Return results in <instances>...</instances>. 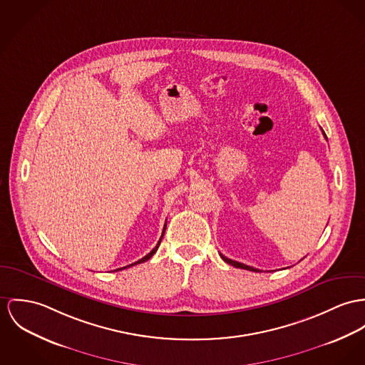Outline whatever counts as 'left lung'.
Wrapping results in <instances>:
<instances>
[{
  "mask_svg": "<svg viewBox=\"0 0 365 365\" xmlns=\"http://www.w3.org/2000/svg\"><path fill=\"white\" fill-rule=\"evenodd\" d=\"M322 133H324V130H322ZM324 138L327 139V135L324 133ZM221 257H222V259H224L225 262H227V264H230V265H233V267H236V268H242V269H249V271H252V272H261L259 269H257V268H252V267H249V265H245V264H242V262H237V261H233V259H230V258H226L225 255L222 254H220Z\"/></svg>",
  "mask_w": 365,
  "mask_h": 365,
  "instance_id": "left-lung-1",
  "label": "left lung"
}]
</instances>
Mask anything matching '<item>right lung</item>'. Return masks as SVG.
<instances>
[{
  "mask_svg": "<svg viewBox=\"0 0 365 365\" xmlns=\"http://www.w3.org/2000/svg\"><path fill=\"white\" fill-rule=\"evenodd\" d=\"M165 227H167V224L164 225V232H163V235H161V239L158 240L157 246H155V247H154V249H153L151 252H148L147 255H144V257H143L141 259H139V261H136L135 264H140V262H145L147 259H150V258H151V257H153V255L155 254V252H157V250H158V247H160V243H161V240H163V236H164V233H165ZM135 264H130V265H128V267H132V265H135ZM128 267H123V268H128ZM123 268H119V269H123ZM116 271H118V269H116Z\"/></svg>",
  "mask_w": 365,
  "mask_h": 365,
  "instance_id": "add662e5",
  "label": "right lung"
}]
</instances>
